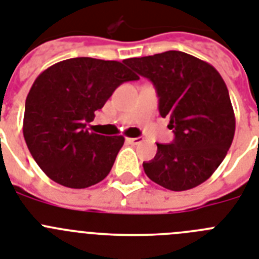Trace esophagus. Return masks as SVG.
I'll return each mask as SVG.
<instances>
[{"label": "esophagus", "mask_w": 259, "mask_h": 259, "mask_svg": "<svg viewBox=\"0 0 259 259\" xmlns=\"http://www.w3.org/2000/svg\"><path fill=\"white\" fill-rule=\"evenodd\" d=\"M127 141L132 145H138V144H141V143L144 141V139L143 138H131V139H127Z\"/></svg>", "instance_id": "1"}]
</instances>
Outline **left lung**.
<instances>
[{"instance_id":"1","label":"left lung","mask_w":259,"mask_h":259,"mask_svg":"<svg viewBox=\"0 0 259 259\" xmlns=\"http://www.w3.org/2000/svg\"><path fill=\"white\" fill-rule=\"evenodd\" d=\"M153 83L158 111L169 118L174 140L157 144L153 160L143 162L153 182L171 191L199 186L213 174L231 148L236 119L220 73L181 51L124 60Z\"/></svg>"}]
</instances>
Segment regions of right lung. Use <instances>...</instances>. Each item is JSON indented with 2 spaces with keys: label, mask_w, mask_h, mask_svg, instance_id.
Instances as JSON below:
<instances>
[{
  "label": "right lung",
  "mask_w": 259,
  "mask_h": 259,
  "mask_svg": "<svg viewBox=\"0 0 259 259\" xmlns=\"http://www.w3.org/2000/svg\"><path fill=\"white\" fill-rule=\"evenodd\" d=\"M136 79L123 63L92 57L60 61L37 76L26 98L23 136L51 180L70 189L105 180L124 138L89 132L86 124L119 85Z\"/></svg>",
  "instance_id": "add662e5"
}]
</instances>
